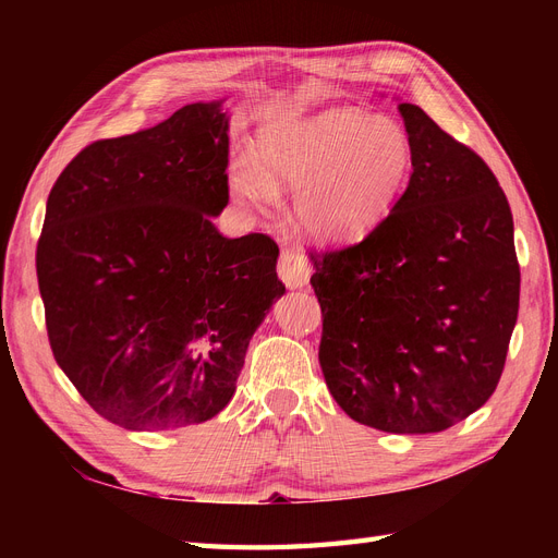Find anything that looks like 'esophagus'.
<instances>
[{
  "mask_svg": "<svg viewBox=\"0 0 558 558\" xmlns=\"http://www.w3.org/2000/svg\"><path fill=\"white\" fill-rule=\"evenodd\" d=\"M277 272L281 281L289 286V289H302L307 286L310 275H312V260L302 248L289 246L281 251L279 263H277Z\"/></svg>",
  "mask_w": 558,
  "mask_h": 558,
  "instance_id": "1",
  "label": "esophagus"
}]
</instances>
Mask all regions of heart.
<instances>
[{"mask_svg": "<svg viewBox=\"0 0 558 558\" xmlns=\"http://www.w3.org/2000/svg\"><path fill=\"white\" fill-rule=\"evenodd\" d=\"M256 162L232 165L230 189L267 207L277 189L298 191V223L320 242H353L375 230L400 197L412 144L391 118L335 109L265 128Z\"/></svg>", "mask_w": 558, "mask_h": 558, "instance_id": "heart-1", "label": "heart"}]
</instances>
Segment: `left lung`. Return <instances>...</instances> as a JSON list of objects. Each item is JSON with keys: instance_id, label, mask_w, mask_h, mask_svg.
<instances>
[{"instance_id": "left-lung-1", "label": "left lung", "mask_w": 558, "mask_h": 558, "mask_svg": "<svg viewBox=\"0 0 558 558\" xmlns=\"http://www.w3.org/2000/svg\"><path fill=\"white\" fill-rule=\"evenodd\" d=\"M408 189L356 244L310 251L318 363L335 402L384 433H440L492 398L519 312L512 211L496 174L402 102Z\"/></svg>"}]
</instances>
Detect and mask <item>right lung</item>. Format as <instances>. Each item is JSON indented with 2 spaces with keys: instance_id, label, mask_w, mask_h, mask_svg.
<instances>
[{
  "instance_id": "1",
  "label": "right lung",
  "mask_w": 558,
  "mask_h": 558,
  "mask_svg": "<svg viewBox=\"0 0 558 558\" xmlns=\"http://www.w3.org/2000/svg\"><path fill=\"white\" fill-rule=\"evenodd\" d=\"M221 102L88 144L46 202L37 277L48 342L90 408L128 430L202 424L234 393L286 286L277 242L228 240Z\"/></svg>"
}]
</instances>
